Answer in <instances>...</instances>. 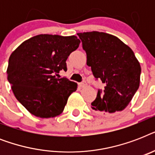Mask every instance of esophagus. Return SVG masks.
<instances>
[{
    "instance_id": "obj_1",
    "label": "esophagus",
    "mask_w": 155,
    "mask_h": 155,
    "mask_svg": "<svg viewBox=\"0 0 155 155\" xmlns=\"http://www.w3.org/2000/svg\"><path fill=\"white\" fill-rule=\"evenodd\" d=\"M79 86H80V87H86V86H87V83L85 82V81H83V82H81L79 84Z\"/></svg>"
}]
</instances>
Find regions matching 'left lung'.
<instances>
[{
  "mask_svg": "<svg viewBox=\"0 0 155 155\" xmlns=\"http://www.w3.org/2000/svg\"><path fill=\"white\" fill-rule=\"evenodd\" d=\"M87 54V65L96 79L105 84L92 102L97 113L109 115L122 111L138 89L141 65L132 49L117 37L107 33H78Z\"/></svg>",
  "mask_w": 155,
  "mask_h": 155,
  "instance_id": "8db88e82",
  "label": "left lung"
}]
</instances>
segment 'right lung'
<instances>
[{
  "instance_id": "add662e5",
  "label": "right lung",
  "mask_w": 155,
  "mask_h": 155,
  "mask_svg": "<svg viewBox=\"0 0 155 155\" xmlns=\"http://www.w3.org/2000/svg\"><path fill=\"white\" fill-rule=\"evenodd\" d=\"M76 36L38 35L25 40L9 56L8 80L15 97L40 118L60 115L77 84L56 73L67 71L66 61L79 47Z\"/></svg>"
}]
</instances>
